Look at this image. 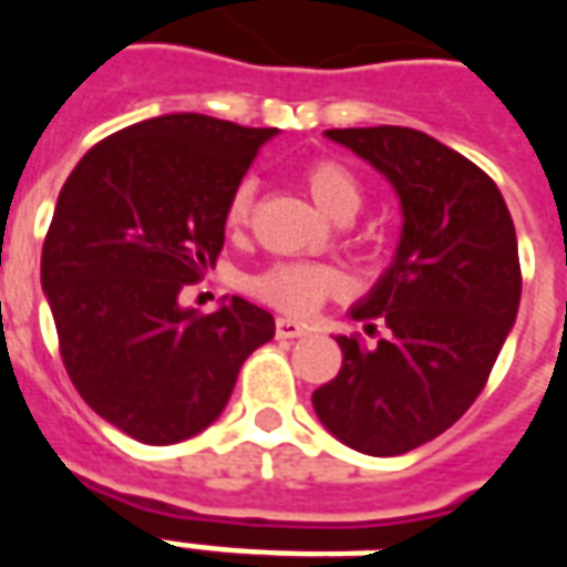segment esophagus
I'll return each mask as SVG.
<instances>
[{"instance_id": "34e87169", "label": "esophagus", "mask_w": 567, "mask_h": 567, "mask_svg": "<svg viewBox=\"0 0 567 567\" xmlns=\"http://www.w3.org/2000/svg\"><path fill=\"white\" fill-rule=\"evenodd\" d=\"M307 328L295 319H276V337H282V340H297V337H303Z\"/></svg>"}]
</instances>
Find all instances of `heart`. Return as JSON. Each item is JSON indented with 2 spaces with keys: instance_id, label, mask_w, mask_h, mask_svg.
Here are the masks:
<instances>
[{
  "instance_id": "1",
  "label": "heart",
  "mask_w": 567,
  "mask_h": 567,
  "mask_svg": "<svg viewBox=\"0 0 567 567\" xmlns=\"http://www.w3.org/2000/svg\"><path fill=\"white\" fill-rule=\"evenodd\" d=\"M303 185H307L309 197L316 199V206L324 215H331L333 221L337 218H355V212L361 209V185L343 163H309L307 173H303ZM251 203H255V182L246 178L234 187V194L227 199V209H224V221L230 230L246 227ZM248 288L272 307L303 316V312H312L319 307L324 297L340 295L346 288V276L328 264H276L270 270L258 272L248 282Z\"/></svg>"
}]
</instances>
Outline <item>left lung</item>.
Masks as SVG:
<instances>
[{"label":"left lung","instance_id":"1","mask_svg":"<svg viewBox=\"0 0 567 567\" xmlns=\"http://www.w3.org/2000/svg\"><path fill=\"white\" fill-rule=\"evenodd\" d=\"M389 178L401 239L349 316L380 319L377 349L337 337L343 368L312 392L316 416L364 455H401L455 425L483 392L519 312V248L498 185L410 127L328 130Z\"/></svg>","mask_w":567,"mask_h":567}]
</instances>
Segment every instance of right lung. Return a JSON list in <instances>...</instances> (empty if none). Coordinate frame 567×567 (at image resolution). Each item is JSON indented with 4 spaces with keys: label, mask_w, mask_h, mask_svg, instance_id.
<instances>
[{
    "label": "right lung",
    "mask_w": 567,
    "mask_h": 567,
    "mask_svg": "<svg viewBox=\"0 0 567 567\" xmlns=\"http://www.w3.org/2000/svg\"><path fill=\"white\" fill-rule=\"evenodd\" d=\"M276 127L161 115L93 145L56 197L42 288L72 385L96 416L166 446L209 427L276 321L243 297L209 316L182 285L215 267L224 209Z\"/></svg>",
    "instance_id": "add662e5"
}]
</instances>
